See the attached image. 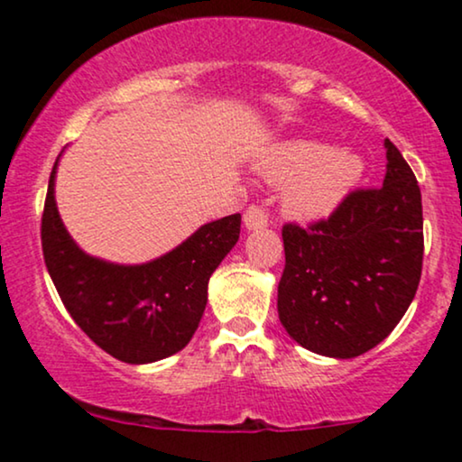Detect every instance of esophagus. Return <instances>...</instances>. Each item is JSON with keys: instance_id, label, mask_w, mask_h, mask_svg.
<instances>
[{"instance_id": "obj_1", "label": "esophagus", "mask_w": 462, "mask_h": 462, "mask_svg": "<svg viewBox=\"0 0 462 462\" xmlns=\"http://www.w3.org/2000/svg\"><path fill=\"white\" fill-rule=\"evenodd\" d=\"M243 226H245L247 230H263V227L269 226V217L263 208H258V206H249L245 215H243Z\"/></svg>"}]
</instances>
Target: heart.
<instances>
[{"label":"heart","instance_id":"heart-1","mask_svg":"<svg viewBox=\"0 0 462 462\" xmlns=\"http://www.w3.org/2000/svg\"><path fill=\"white\" fill-rule=\"evenodd\" d=\"M256 171L282 184V208L301 221H321L337 213L365 173L360 153L321 141H280L256 158Z\"/></svg>","mask_w":462,"mask_h":462}]
</instances>
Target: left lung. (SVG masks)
<instances>
[{
    "mask_svg": "<svg viewBox=\"0 0 462 462\" xmlns=\"http://www.w3.org/2000/svg\"><path fill=\"white\" fill-rule=\"evenodd\" d=\"M380 189L354 190L326 221L284 226L278 315L301 347L354 358L384 341L417 293L423 261L421 190L384 141Z\"/></svg>",
    "mask_w": 462,
    "mask_h": 462,
    "instance_id": "obj_1",
    "label": "left lung"
}]
</instances>
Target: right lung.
Segmentation results:
<instances>
[{
  "label": "right lung",
  "instance_id": "obj_1",
  "mask_svg": "<svg viewBox=\"0 0 462 462\" xmlns=\"http://www.w3.org/2000/svg\"><path fill=\"white\" fill-rule=\"evenodd\" d=\"M60 156L47 187L41 241L62 304L95 346L121 363L147 365L173 356L198 330L208 301V280L236 245L241 215L204 224L153 261H104L73 241L58 213Z\"/></svg>",
  "mask_w": 462,
  "mask_h": 462
}]
</instances>
